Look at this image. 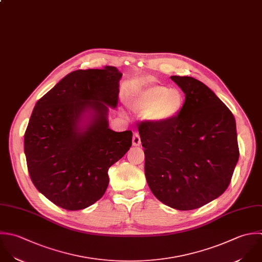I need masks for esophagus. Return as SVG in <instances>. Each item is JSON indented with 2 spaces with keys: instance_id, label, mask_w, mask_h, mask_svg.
<instances>
[{
  "instance_id": "esophagus-1",
  "label": "esophagus",
  "mask_w": 262,
  "mask_h": 262,
  "mask_svg": "<svg viewBox=\"0 0 262 262\" xmlns=\"http://www.w3.org/2000/svg\"><path fill=\"white\" fill-rule=\"evenodd\" d=\"M133 145L136 146V147L141 145V138H140L139 134H137V133L134 134V137H133Z\"/></svg>"
}]
</instances>
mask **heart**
<instances>
[{
	"label": "heart",
	"mask_w": 262,
	"mask_h": 262,
	"mask_svg": "<svg viewBox=\"0 0 262 262\" xmlns=\"http://www.w3.org/2000/svg\"><path fill=\"white\" fill-rule=\"evenodd\" d=\"M185 95L179 89L162 84H150L135 90L126 98V106L135 113L144 114L153 124H165L174 120L185 106Z\"/></svg>",
	"instance_id": "heart-1"
}]
</instances>
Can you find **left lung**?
<instances>
[{
	"label": "left lung",
	"mask_w": 262,
	"mask_h": 262,
	"mask_svg": "<svg viewBox=\"0 0 262 262\" xmlns=\"http://www.w3.org/2000/svg\"><path fill=\"white\" fill-rule=\"evenodd\" d=\"M186 102L165 124L142 122L145 176L154 196L178 210H193L228 189L239 159L236 120L231 110L203 82L170 76Z\"/></svg>",
	"instance_id": "obj_1"
}]
</instances>
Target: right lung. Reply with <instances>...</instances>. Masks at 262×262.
<instances>
[{"label": "right lung", "mask_w": 262, "mask_h": 262, "mask_svg": "<svg viewBox=\"0 0 262 262\" xmlns=\"http://www.w3.org/2000/svg\"><path fill=\"white\" fill-rule=\"evenodd\" d=\"M116 67L75 70L35 104L24 134L31 182L66 210L84 209L103 197L108 169L132 146L133 133L109 128L108 110L118 104Z\"/></svg>", "instance_id": "add662e5"}]
</instances>
